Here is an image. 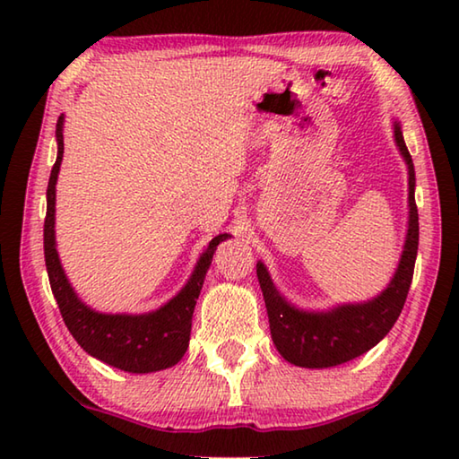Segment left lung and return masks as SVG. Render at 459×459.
I'll list each match as a JSON object with an SVG mask.
<instances>
[{"mask_svg": "<svg viewBox=\"0 0 459 459\" xmlns=\"http://www.w3.org/2000/svg\"><path fill=\"white\" fill-rule=\"evenodd\" d=\"M394 143L409 169V227L405 245L394 271L377 298L360 304H340L325 312H307L290 304L273 283L267 267L257 263V277L267 306L269 328L273 344L287 362L304 368H330L368 352L383 340L401 316L405 306L411 279H413L419 214L415 204V168L403 139L399 121L393 123Z\"/></svg>", "mask_w": 459, "mask_h": 459, "instance_id": "1", "label": "left lung"}]
</instances>
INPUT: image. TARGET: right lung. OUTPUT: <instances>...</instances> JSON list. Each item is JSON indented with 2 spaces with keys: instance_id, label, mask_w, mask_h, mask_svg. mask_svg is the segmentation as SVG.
Segmentation results:
<instances>
[{
  "instance_id": "right-lung-1",
  "label": "right lung",
  "mask_w": 459,
  "mask_h": 459,
  "mask_svg": "<svg viewBox=\"0 0 459 459\" xmlns=\"http://www.w3.org/2000/svg\"><path fill=\"white\" fill-rule=\"evenodd\" d=\"M65 115L56 123L58 155L54 161L48 190H46V221H44V259L48 269V279L54 298L60 307L62 320L71 330L73 338L79 342L84 352L92 359L126 372L145 375L174 367L188 351L192 314L196 299L204 285L206 271L212 263V255L222 240L230 235H219L208 243L206 251L194 267L192 275L172 299L147 314H103L95 312L74 293L68 283L65 269L60 265L54 237V212H56V180L65 153Z\"/></svg>"
}]
</instances>
